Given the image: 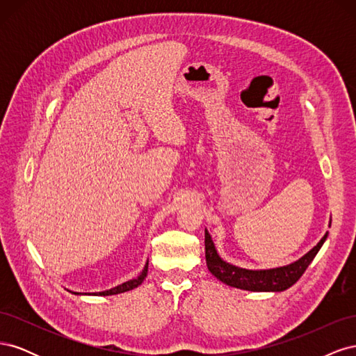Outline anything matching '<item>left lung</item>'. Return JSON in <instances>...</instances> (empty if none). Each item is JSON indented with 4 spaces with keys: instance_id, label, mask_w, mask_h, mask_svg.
<instances>
[{
    "instance_id": "8db88e82",
    "label": "left lung",
    "mask_w": 356,
    "mask_h": 356,
    "mask_svg": "<svg viewBox=\"0 0 356 356\" xmlns=\"http://www.w3.org/2000/svg\"><path fill=\"white\" fill-rule=\"evenodd\" d=\"M328 233H325L324 238L306 255L288 266L268 268V270H246V268L236 267L221 260V257L215 250L211 234L208 230H204V257H207L209 272L224 284L246 291H276L279 293V291H285L293 286L303 276L306 268L321 250V246L324 245Z\"/></svg>"
}]
</instances>
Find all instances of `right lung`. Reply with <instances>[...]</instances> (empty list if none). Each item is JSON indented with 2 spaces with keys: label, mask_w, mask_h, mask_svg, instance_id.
Returning a JSON list of instances; mask_svg holds the SVG:
<instances>
[{
  "label": "right lung",
  "mask_w": 356,
  "mask_h": 356,
  "mask_svg": "<svg viewBox=\"0 0 356 356\" xmlns=\"http://www.w3.org/2000/svg\"><path fill=\"white\" fill-rule=\"evenodd\" d=\"M147 273H148V263L145 264L143 273L139 275L136 279H132V281H127L122 285H117L108 291H102V293H93V296H114V294H120V293H126V291H131L136 286L141 285L144 282V279L147 277ZM74 294H80V293H74Z\"/></svg>",
  "instance_id": "right-lung-1"
}]
</instances>
